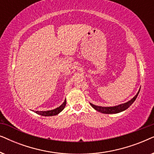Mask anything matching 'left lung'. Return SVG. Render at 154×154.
<instances>
[{"mask_svg": "<svg viewBox=\"0 0 154 154\" xmlns=\"http://www.w3.org/2000/svg\"><path fill=\"white\" fill-rule=\"evenodd\" d=\"M140 90H139L137 94L132 99V100L128 101V102L124 103V104L118 105V106H111V107H104V106H95V105L92 104H91V103H90V105H91V106L93 107L95 110L100 111V112H101V113H106V114H109V113H117L121 112V111L126 110L128 108H129L130 106H131V105L132 104V103L135 101L136 98L137 97L139 92H140Z\"/></svg>", "mask_w": 154, "mask_h": 154, "instance_id": "8db88e82", "label": "left lung"}]
</instances>
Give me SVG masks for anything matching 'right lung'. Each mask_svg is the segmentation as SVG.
<instances>
[{"mask_svg": "<svg viewBox=\"0 0 154 154\" xmlns=\"http://www.w3.org/2000/svg\"><path fill=\"white\" fill-rule=\"evenodd\" d=\"M66 101L65 100L64 103H63L60 106L57 107V108H56L55 109H53V110H50V111H35V113L39 115L43 116H56L59 113H60L61 111L64 109L65 106H66Z\"/></svg>", "mask_w": 154, "mask_h": 154, "instance_id": "right-lung-1", "label": "right lung"}]
</instances>
